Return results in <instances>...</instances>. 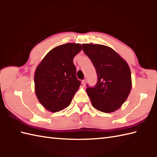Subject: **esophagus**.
Returning a JSON list of instances; mask_svg holds the SVG:
<instances>
[{
    "label": "esophagus",
    "instance_id": "esophagus-1",
    "mask_svg": "<svg viewBox=\"0 0 157 157\" xmlns=\"http://www.w3.org/2000/svg\"><path fill=\"white\" fill-rule=\"evenodd\" d=\"M82 85H83V86H86V79H84V80L82 81Z\"/></svg>",
    "mask_w": 157,
    "mask_h": 157
}]
</instances>
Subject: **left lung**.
I'll use <instances>...</instances> for the list:
<instances>
[{
  "label": "left lung",
  "instance_id": "8db88e82",
  "mask_svg": "<svg viewBox=\"0 0 157 157\" xmlns=\"http://www.w3.org/2000/svg\"><path fill=\"white\" fill-rule=\"evenodd\" d=\"M82 48L94 66L98 78L94 87L87 85L86 88L92 106L104 113L115 111L131 91L132 77L128 64L109 46L83 44Z\"/></svg>",
  "mask_w": 157,
  "mask_h": 157
}]
</instances>
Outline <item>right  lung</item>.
<instances>
[{
    "mask_svg": "<svg viewBox=\"0 0 157 157\" xmlns=\"http://www.w3.org/2000/svg\"><path fill=\"white\" fill-rule=\"evenodd\" d=\"M82 46L67 43L52 49L42 59L34 74L35 92L42 105L55 113L71 103L81 83L76 77L73 57Z\"/></svg>",
    "mask_w": 157,
    "mask_h": 157,
    "instance_id": "obj_1",
    "label": "right lung"
}]
</instances>
